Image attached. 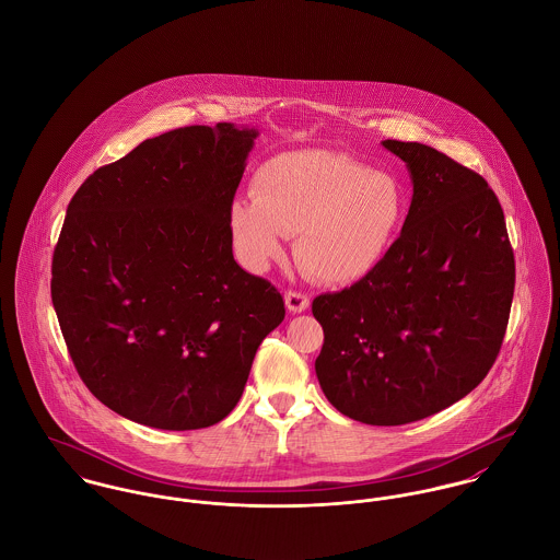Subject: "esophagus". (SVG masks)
I'll list each match as a JSON object with an SVG mask.
<instances>
[{
  "label": "esophagus",
  "instance_id": "34e87169",
  "mask_svg": "<svg viewBox=\"0 0 560 560\" xmlns=\"http://www.w3.org/2000/svg\"><path fill=\"white\" fill-rule=\"evenodd\" d=\"M284 302H287V308H289V313H293V315H298V313H304V311L311 306V300H308V295H304V293H298V291H289V293L284 295Z\"/></svg>",
  "mask_w": 560,
  "mask_h": 560
}]
</instances>
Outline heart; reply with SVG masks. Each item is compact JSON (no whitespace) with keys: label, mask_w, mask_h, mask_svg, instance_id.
<instances>
[{"label":"heart","mask_w":560,"mask_h":560,"mask_svg":"<svg viewBox=\"0 0 560 560\" xmlns=\"http://www.w3.org/2000/svg\"><path fill=\"white\" fill-rule=\"evenodd\" d=\"M405 218L397 176L342 153L308 149L258 165L252 200L231 207V237L241 260L265 271L295 235V258L323 284L366 278L388 254Z\"/></svg>","instance_id":"1"}]
</instances>
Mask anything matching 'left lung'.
I'll return each mask as SVG.
<instances>
[{
    "label": "left lung",
    "instance_id": "obj_1",
    "mask_svg": "<svg viewBox=\"0 0 560 560\" xmlns=\"http://www.w3.org/2000/svg\"><path fill=\"white\" fill-rule=\"evenodd\" d=\"M413 194L399 240L362 280L313 302L320 390L377 427L433 416L489 373L509 323L515 260L487 180L444 153L384 140Z\"/></svg>",
    "mask_w": 560,
    "mask_h": 560
}]
</instances>
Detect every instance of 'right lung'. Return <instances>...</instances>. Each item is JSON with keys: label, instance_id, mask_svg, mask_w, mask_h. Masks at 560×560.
Here are the masks:
<instances>
[{"label": "right lung", "instance_id": "right-lung-1", "mask_svg": "<svg viewBox=\"0 0 560 560\" xmlns=\"http://www.w3.org/2000/svg\"><path fill=\"white\" fill-rule=\"evenodd\" d=\"M256 129L194 125L90 174L54 252L51 300L88 390L165 431L240 402L282 295L233 256L231 207Z\"/></svg>", "mask_w": 560, "mask_h": 560}]
</instances>
